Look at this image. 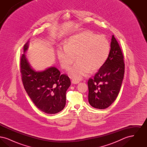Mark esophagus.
<instances>
[{
    "instance_id": "34e87169",
    "label": "esophagus",
    "mask_w": 147,
    "mask_h": 147,
    "mask_svg": "<svg viewBox=\"0 0 147 147\" xmlns=\"http://www.w3.org/2000/svg\"><path fill=\"white\" fill-rule=\"evenodd\" d=\"M71 83H72L73 84H78V83H79V80H76V79H72Z\"/></svg>"
}]
</instances>
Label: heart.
<instances>
[{
	"label": "heart",
	"instance_id": "b5f03b06",
	"mask_svg": "<svg viewBox=\"0 0 147 147\" xmlns=\"http://www.w3.org/2000/svg\"><path fill=\"white\" fill-rule=\"evenodd\" d=\"M111 46L108 39L102 35L85 31L70 36L64 47L57 50L58 58L62 67L70 69V76L80 79L88 71L94 72L101 68L108 58Z\"/></svg>",
	"mask_w": 147,
	"mask_h": 147
}]
</instances>
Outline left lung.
<instances>
[{
    "instance_id": "1",
    "label": "left lung",
    "mask_w": 147,
    "mask_h": 147,
    "mask_svg": "<svg viewBox=\"0 0 147 147\" xmlns=\"http://www.w3.org/2000/svg\"><path fill=\"white\" fill-rule=\"evenodd\" d=\"M124 57L113 35L108 58L95 76L88 82V100L91 106L104 109L118 96L125 73Z\"/></svg>"
}]
</instances>
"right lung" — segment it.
I'll list each match as a JSON object with an SVG mask.
<instances>
[{"label":"right lung","instance_id":"right-lung-1","mask_svg":"<svg viewBox=\"0 0 147 147\" xmlns=\"http://www.w3.org/2000/svg\"><path fill=\"white\" fill-rule=\"evenodd\" d=\"M28 48V42L24 47ZM20 72L24 88L34 104L48 114L61 111L66 104V91L70 86L69 78L52 67L42 71L31 68L25 54L20 59Z\"/></svg>","mask_w":147,"mask_h":147}]
</instances>
